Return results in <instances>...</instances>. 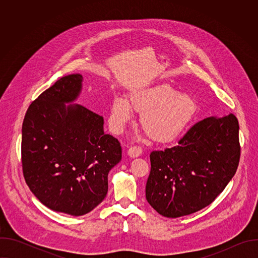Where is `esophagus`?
I'll return each instance as SVG.
<instances>
[{"label": "esophagus", "mask_w": 258, "mask_h": 258, "mask_svg": "<svg viewBox=\"0 0 258 258\" xmlns=\"http://www.w3.org/2000/svg\"><path fill=\"white\" fill-rule=\"evenodd\" d=\"M142 152H143V151H142L141 147H139V146H133V147H131V148L128 149L127 154H128L130 157L135 158V157H139V156L142 154Z\"/></svg>", "instance_id": "1"}]
</instances>
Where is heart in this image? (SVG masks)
<instances>
[{"label":"heart","mask_w":258,"mask_h":258,"mask_svg":"<svg viewBox=\"0 0 258 258\" xmlns=\"http://www.w3.org/2000/svg\"><path fill=\"white\" fill-rule=\"evenodd\" d=\"M141 113L143 130L157 143L176 139L191 120L195 102L187 94L178 93L167 85L135 91L128 102L120 97L110 105L109 124L115 134H121L133 118V111Z\"/></svg>","instance_id":"heart-1"}]
</instances>
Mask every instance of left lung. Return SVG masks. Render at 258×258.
<instances>
[{
  "mask_svg": "<svg viewBox=\"0 0 258 258\" xmlns=\"http://www.w3.org/2000/svg\"><path fill=\"white\" fill-rule=\"evenodd\" d=\"M239 122L230 113L194 124L178 145L150 154L146 199L161 215H189L211 204L236 173Z\"/></svg>",
  "mask_w": 258,
  "mask_h": 258,
  "instance_id": "1",
  "label": "left lung"
}]
</instances>
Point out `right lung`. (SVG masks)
I'll return each instance as SVG.
<instances>
[{"label":"right lung","instance_id":"add662e5","mask_svg":"<svg viewBox=\"0 0 258 258\" xmlns=\"http://www.w3.org/2000/svg\"><path fill=\"white\" fill-rule=\"evenodd\" d=\"M83 76L61 78L28 107L22 124L21 158L27 186L48 208L80 216L106 197L108 173L121 160L117 139L104 119L75 102Z\"/></svg>","mask_w":258,"mask_h":258}]
</instances>
